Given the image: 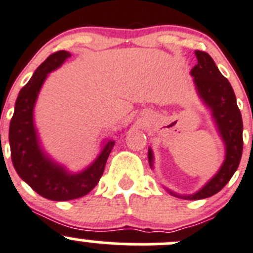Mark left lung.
Masks as SVG:
<instances>
[{
    "instance_id": "obj_1",
    "label": "left lung",
    "mask_w": 253,
    "mask_h": 253,
    "mask_svg": "<svg viewBox=\"0 0 253 253\" xmlns=\"http://www.w3.org/2000/svg\"><path fill=\"white\" fill-rule=\"evenodd\" d=\"M196 55L198 64L192 69L191 74L194 77L199 94L211 109L212 117L226 145V159L216 176L198 193L193 196H178L169 192L176 197L189 201L208 198L221 191L239 167L244 146L242 117L231 84L226 77L222 76L208 52L196 50ZM149 162L152 166L151 150H149Z\"/></svg>"
}]
</instances>
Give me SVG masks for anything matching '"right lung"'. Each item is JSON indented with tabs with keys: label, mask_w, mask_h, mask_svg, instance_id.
I'll return each mask as SVG.
<instances>
[{
	"label": "right lung",
	"mask_w": 253,
	"mask_h": 253,
	"mask_svg": "<svg viewBox=\"0 0 253 253\" xmlns=\"http://www.w3.org/2000/svg\"><path fill=\"white\" fill-rule=\"evenodd\" d=\"M70 56V52L65 50L47 56L19 92L9 124L11 157L17 173L33 191L51 201H71L91 192L101 179L114 146V141H108L94 164L79 174L67 173L62 167L50 161L39 147L33 126L37 96L46 75Z\"/></svg>",
	"instance_id": "1"
}]
</instances>
